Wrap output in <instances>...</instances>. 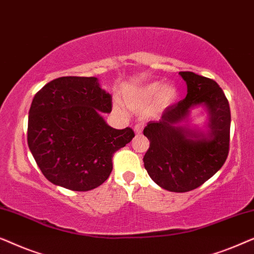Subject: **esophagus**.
Instances as JSON below:
<instances>
[{
	"label": "esophagus",
	"instance_id": "obj_1",
	"mask_svg": "<svg viewBox=\"0 0 254 254\" xmlns=\"http://www.w3.org/2000/svg\"><path fill=\"white\" fill-rule=\"evenodd\" d=\"M143 127H144L143 124H136V125H135V127H134L135 134L140 135L142 133V130H143Z\"/></svg>",
	"mask_w": 254,
	"mask_h": 254
}]
</instances>
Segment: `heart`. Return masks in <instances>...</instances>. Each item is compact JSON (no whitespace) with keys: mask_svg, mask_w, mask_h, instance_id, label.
<instances>
[{"mask_svg":"<svg viewBox=\"0 0 254 254\" xmlns=\"http://www.w3.org/2000/svg\"><path fill=\"white\" fill-rule=\"evenodd\" d=\"M177 90L172 85H161L159 83H149L142 88L128 93L126 100L133 109L142 110L155 100L157 107H166L175 102Z\"/></svg>","mask_w":254,"mask_h":254,"instance_id":"1","label":"heart"}]
</instances>
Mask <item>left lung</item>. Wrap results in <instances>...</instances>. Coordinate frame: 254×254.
Segmentation results:
<instances>
[{"mask_svg": "<svg viewBox=\"0 0 254 254\" xmlns=\"http://www.w3.org/2000/svg\"><path fill=\"white\" fill-rule=\"evenodd\" d=\"M179 74L187 84V95L166 107L158 121L145 126L143 134L150 147L143 162L148 175L158 186L184 193L197 189L223 166L230 144L231 116L227 97L214 79L192 71ZM196 106L207 109V133L180 125Z\"/></svg>", "mask_w": 254, "mask_h": 254, "instance_id": "left-lung-1", "label": "left lung"}]
</instances>
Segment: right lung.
Listing matches in <instances>:
<instances>
[{
  "mask_svg": "<svg viewBox=\"0 0 254 254\" xmlns=\"http://www.w3.org/2000/svg\"><path fill=\"white\" fill-rule=\"evenodd\" d=\"M111 111L112 96L96 77H59L36 93L27 144L52 184L86 192L109 178L114 152L135 136L129 127L114 129L105 123L102 113Z\"/></svg>",
  "mask_w": 254,
  "mask_h": 254,
  "instance_id": "obj_1",
  "label": "right lung"
}]
</instances>
